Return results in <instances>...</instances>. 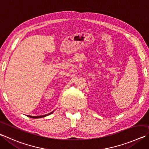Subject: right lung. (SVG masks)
<instances>
[{"label": "right lung", "instance_id": "add662e5", "mask_svg": "<svg viewBox=\"0 0 149 149\" xmlns=\"http://www.w3.org/2000/svg\"><path fill=\"white\" fill-rule=\"evenodd\" d=\"M53 113V111H52L50 113H49V114L47 115H42V116H34V117H33V116H29V117H31V118H42V117H45V116H47V115H49L51 114H52V113Z\"/></svg>", "mask_w": 149, "mask_h": 149}]
</instances>
